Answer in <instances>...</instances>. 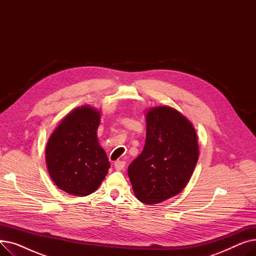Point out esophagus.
I'll return each mask as SVG.
<instances>
[{
  "instance_id": "1",
  "label": "esophagus",
  "mask_w": 256,
  "mask_h": 256,
  "mask_svg": "<svg viewBox=\"0 0 256 256\" xmlns=\"http://www.w3.org/2000/svg\"><path fill=\"white\" fill-rule=\"evenodd\" d=\"M114 167L118 171L122 170L126 167V162H124V160H116V162L114 163Z\"/></svg>"
}]
</instances>
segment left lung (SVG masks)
I'll return each mask as SVG.
<instances>
[{
	"mask_svg": "<svg viewBox=\"0 0 256 256\" xmlns=\"http://www.w3.org/2000/svg\"><path fill=\"white\" fill-rule=\"evenodd\" d=\"M198 156L190 121L173 108H154L146 114L144 148L128 169L134 193L146 204L178 195L189 182Z\"/></svg>",
	"mask_w": 256,
	"mask_h": 256,
	"instance_id": "left-lung-1",
	"label": "left lung"
}]
</instances>
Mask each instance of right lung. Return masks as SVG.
Wrapping results in <instances>:
<instances>
[{"label":"right lung","instance_id":"add662e5","mask_svg":"<svg viewBox=\"0 0 256 256\" xmlns=\"http://www.w3.org/2000/svg\"><path fill=\"white\" fill-rule=\"evenodd\" d=\"M100 119V112L92 108H76L48 139L46 150L48 173L56 186L68 194L93 193L110 168L98 141Z\"/></svg>","mask_w":256,"mask_h":256}]
</instances>
